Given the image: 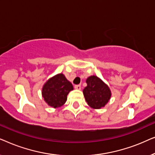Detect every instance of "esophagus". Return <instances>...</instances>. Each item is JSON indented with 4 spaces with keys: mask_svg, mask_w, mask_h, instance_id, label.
<instances>
[{
    "mask_svg": "<svg viewBox=\"0 0 155 155\" xmlns=\"http://www.w3.org/2000/svg\"><path fill=\"white\" fill-rule=\"evenodd\" d=\"M75 89H76V90H81V86L80 85V84H76V85H75Z\"/></svg>",
    "mask_w": 155,
    "mask_h": 155,
    "instance_id": "obj_1",
    "label": "esophagus"
}]
</instances>
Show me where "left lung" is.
<instances>
[{
  "label": "left lung",
  "mask_w": 155,
  "mask_h": 155,
  "mask_svg": "<svg viewBox=\"0 0 155 155\" xmlns=\"http://www.w3.org/2000/svg\"><path fill=\"white\" fill-rule=\"evenodd\" d=\"M86 82L87 86L83 90V94L88 105L93 109L104 107L111 95L109 87L94 75L89 77Z\"/></svg>",
  "instance_id": "obj_1"
}]
</instances>
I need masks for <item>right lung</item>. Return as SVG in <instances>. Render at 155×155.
I'll list each match as a JSON object with an SVG mask.
<instances>
[{
	"label": "right lung",
	"mask_w": 155,
	"mask_h": 155,
	"mask_svg": "<svg viewBox=\"0 0 155 155\" xmlns=\"http://www.w3.org/2000/svg\"><path fill=\"white\" fill-rule=\"evenodd\" d=\"M73 90L72 84L61 73L46 82L42 89V96L50 107L58 108L65 103L67 95Z\"/></svg>",
	"instance_id": "obj_1"
}]
</instances>
